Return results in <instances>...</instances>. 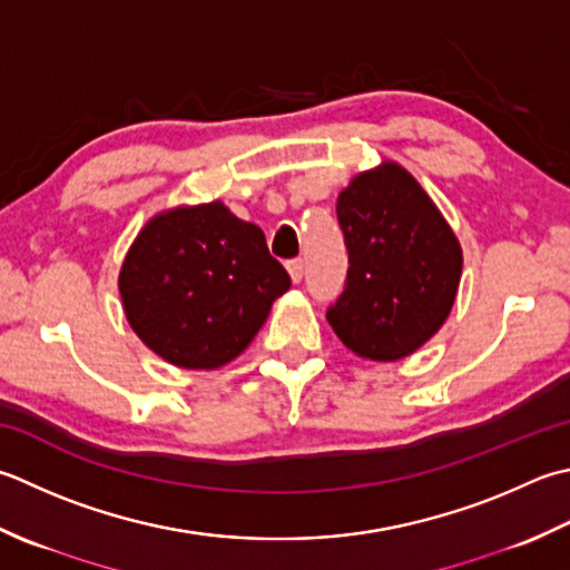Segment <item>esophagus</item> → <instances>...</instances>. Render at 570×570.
I'll return each mask as SVG.
<instances>
[{
  "instance_id": "obj_1",
  "label": "esophagus",
  "mask_w": 570,
  "mask_h": 570,
  "mask_svg": "<svg viewBox=\"0 0 570 570\" xmlns=\"http://www.w3.org/2000/svg\"><path fill=\"white\" fill-rule=\"evenodd\" d=\"M286 266H288V274H292V278H294V282L298 284L301 278H304V269H306L304 259H301V256H296V259H292V262H288Z\"/></svg>"
}]
</instances>
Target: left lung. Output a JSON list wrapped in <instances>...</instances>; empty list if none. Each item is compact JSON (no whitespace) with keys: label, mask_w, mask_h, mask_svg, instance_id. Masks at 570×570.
Returning a JSON list of instances; mask_svg holds the SVG:
<instances>
[{"label":"left lung","mask_w":570,"mask_h":570,"mask_svg":"<svg viewBox=\"0 0 570 570\" xmlns=\"http://www.w3.org/2000/svg\"><path fill=\"white\" fill-rule=\"evenodd\" d=\"M348 276L326 318L353 353L400 361L450 316L462 249L450 225L403 167L385 163L338 195Z\"/></svg>","instance_id":"obj_1"}]
</instances>
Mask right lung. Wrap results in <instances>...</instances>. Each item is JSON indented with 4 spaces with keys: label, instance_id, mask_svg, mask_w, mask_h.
<instances>
[{
    "label": "right lung",
    "instance_id": "right-lung-1",
    "mask_svg": "<svg viewBox=\"0 0 570 570\" xmlns=\"http://www.w3.org/2000/svg\"><path fill=\"white\" fill-rule=\"evenodd\" d=\"M118 286L148 348L180 367H219L252 343L292 276L259 227L212 203L145 225Z\"/></svg>",
    "mask_w": 570,
    "mask_h": 570
}]
</instances>
